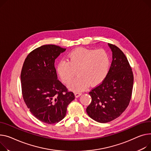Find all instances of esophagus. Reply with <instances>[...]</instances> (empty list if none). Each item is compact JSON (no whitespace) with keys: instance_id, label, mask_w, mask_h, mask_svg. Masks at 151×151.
<instances>
[{"instance_id":"esophagus-1","label":"esophagus","mask_w":151,"mask_h":151,"mask_svg":"<svg viewBox=\"0 0 151 151\" xmlns=\"http://www.w3.org/2000/svg\"><path fill=\"white\" fill-rule=\"evenodd\" d=\"M82 95V93L81 92H76L75 93V96H76V98H78V97H79V96H80Z\"/></svg>"}]
</instances>
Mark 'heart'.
<instances>
[{
    "mask_svg": "<svg viewBox=\"0 0 151 151\" xmlns=\"http://www.w3.org/2000/svg\"><path fill=\"white\" fill-rule=\"evenodd\" d=\"M110 58L104 50L78 48L70 52L67 61L61 60L56 66L57 73L65 84L74 91H81L90 84L95 86L106 78L110 66Z\"/></svg>",
    "mask_w": 151,
    "mask_h": 151,
    "instance_id": "1",
    "label": "heart"
}]
</instances>
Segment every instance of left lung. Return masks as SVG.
<instances>
[{
    "label": "left lung",
    "instance_id": "left-lung-1",
    "mask_svg": "<svg viewBox=\"0 0 151 151\" xmlns=\"http://www.w3.org/2000/svg\"><path fill=\"white\" fill-rule=\"evenodd\" d=\"M112 52V61L104 81L89 92L92 102L86 109L95 121L105 123L116 119L127 107L131 99L134 75L123 52L108 44Z\"/></svg>",
    "mask_w": 151,
    "mask_h": 151
}]
</instances>
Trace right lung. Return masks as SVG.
<instances>
[{
    "mask_svg": "<svg viewBox=\"0 0 151 151\" xmlns=\"http://www.w3.org/2000/svg\"><path fill=\"white\" fill-rule=\"evenodd\" d=\"M65 50L55 45L39 47L28 55L22 68L24 101L31 113L47 124L61 121L75 99L74 93L58 79L55 67V59Z\"/></svg>",
    "mask_w": 151,
    "mask_h": 151,
    "instance_id": "obj_1",
    "label": "right lung"
}]
</instances>
